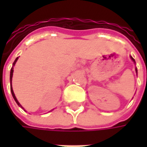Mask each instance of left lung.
I'll use <instances>...</instances> for the list:
<instances>
[{
    "label": "left lung",
    "mask_w": 147,
    "mask_h": 147,
    "mask_svg": "<svg viewBox=\"0 0 147 147\" xmlns=\"http://www.w3.org/2000/svg\"><path fill=\"white\" fill-rule=\"evenodd\" d=\"M130 58H131V61H132L133 62H134V64H136V61H135V59H134V58H133L132 57H131V56H130ZM136 74H137V72H138V71H137V67H136Z\"/></svg>",
    "instance_id": "1"
}]
</instances>
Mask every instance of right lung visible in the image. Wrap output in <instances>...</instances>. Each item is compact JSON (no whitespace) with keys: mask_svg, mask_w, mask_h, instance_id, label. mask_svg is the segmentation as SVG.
<instances>
[{"mask_svg":"<svg viewBox=\"0 0 147 147\" xmlns=\"http://www.w3.org/2000/svg\"><path fill=\"white\" fill-rule=\"evenodd\" d=\"M18 59H19V57H17L16 60H15V61L13 62V64H12V67H11V71H10V87H11V94H12V97H13V98H14V100L16 101V102L17 103V105L20 106V107H21V108L23 109H24V108L22 106V105H20V103L18 102L17 98H16V95H15L14 94V91H13V89H12V85H11V80H12V76H13V71H14V70H13V67L15 66V64H16V61H18ZM25 110V109H24Z\"/></svg>","mask_w":147,"mask_h":147,"instance_id":"1","label":"right lung"}]
</instances>
